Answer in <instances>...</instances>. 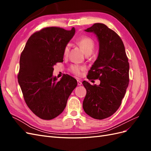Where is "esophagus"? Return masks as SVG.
Returning a JSON list of instances; mask_svg holds the SVG:
<instances>
[{
    "instance_id": "34e87169",
    "label": "esophagus",
    "mask_w": 151,
    "mask_h": 151,
    "mask_svg": "<svg viewBox=\"0 0 151 151\" xmlns=\"http://www.w3.org/2000/svg\"><path fill=\"white\" fill-rule=\"evenodd\" d=\"M82 84V82L80 80H77V85L81 86Z\"/></svg>"
}]
</instances>
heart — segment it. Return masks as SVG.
Listing matches in <instances>:
<instances>
[{"label": "heart", "instance_id": "heart-1", "mask_svg": "<svg viewBox=\"0 0 151 151\" xmlns=\"http://www.w3.org/2000/svg\"><path fill=\"white\" fill-rule=\"evenodd\" d=\"M77 43L83 49L86 55H91L93 53L95 47V43L94 41L91 38L84 36V37H82L77 40ZM69 45H66L64 50H63V54H64L65 56L67 55L68 52H69ZM70 69L74 74L79 76L81 74V72L84 70L85 68L83 66L74 65L71 67Z\"/></svg>", "mask_w": 151, "mask_h": 151}]
</instances>
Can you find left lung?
<instances>
[{
    "label": "left lung",
    "instance_id": "left-lung-1",
    "mask_svg": "<svg viewBox=\"0 0 151 151\" xmlns=\"http://www.w3.org/2000/svg\"><path fill=\"white\" fill-rule=\"evenodd\" d=\"M85 31L93 33L99 42L98 56L88 79H99L100 84L83 82L87 91L83 106L89 116L102 120L111 116L121 105L129 83V63L124 45L115 31L101 23H95Z\"/></svg>",
    "mask_w": 151,
    "mask_h": 151
}]
</instances>
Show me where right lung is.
<instances>
[{"instance_id":"obj_1","label":"right lung","mask_w":151,"mask_h":151,"mask_svg":"<svg viewBox=\"0 0 151 151\" xmlns=\"http://www.w3.org/2000/svg\"><path fill=\"white\" fill-rule=\"evenodd\" d=\"M75 33L74 28L42 29L30 36L21 53L18 83L26 104L42 119L52 120L61 114L77 85L69 75L59 81L53 76L54 65L63 62V50Z\"/></svg>"}]
</instances>
